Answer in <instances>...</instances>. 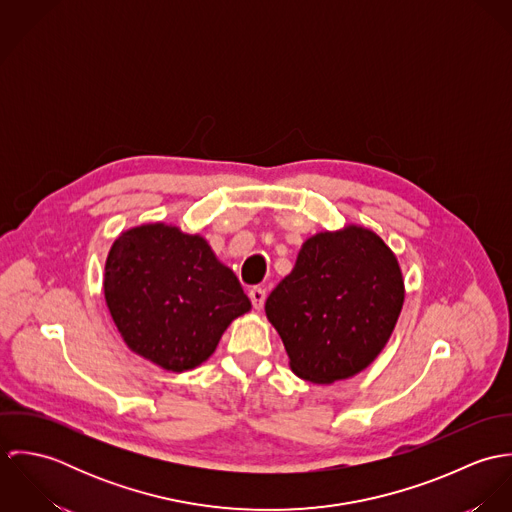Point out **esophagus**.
I'll list each match as a JSON object with an SVG mask.
<instances>
[{
    "mask_svg": "<svg viewBox=\"0 0 512 512\" xmlns=\"http://www.w3.org/2000/svg\"><path fill=\"white\" fill-rule=\"evenodd\" d=\"M248 297H250V301H252V307L260 311L262 305H264V299H266V290H262V288H252V290L248 292Z\"/></svg>",
    "mask_w": 512,
    "mask_h": 512,
    "instance_id": "1",
    "label": "esophagus"
}]
</instances>
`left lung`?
I'll return each instance as SVG.
<instances>
[{
    "instance_id": "left-lung-1",
    "label": "left lung",
    "mask_w": 512,
    "mask_h": 512,
    "mask_svg": "<svg viewBox=\"0 0 512 512\" xmlns=\"http://www.w3.org/2000/svg\"><path fill=\"white\" fill-rule=\"evenodd\" d=\"M404 303L394 252L365 226L307 238L292 274L266 299L293 372L315 384L345 380L388 343Z\"/></svg>"
}]
</instances>
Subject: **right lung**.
Masks as SVG:
<instances>
[{"instance_id": "1", "label": "right lung", "mask_w": 512, "mask_h": 512, "mask_svg": "<svg viewBox=\"0 0 512 512\" xmlns=\"http://www.w3.org/2000/svg\"><path fill=\"white\" fill-rule=\"evenodd\" d=\"M104 297L124 343L171 372L205 363L226 327L252 307L203 236L163 222L130 228L114 240Z\"/></svg>"}]
</instances>
